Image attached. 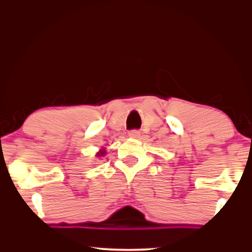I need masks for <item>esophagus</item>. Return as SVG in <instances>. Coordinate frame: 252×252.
Wrapping results in <instances>:
<instances>
[{
	"instance_id": "1",
	"label": "esophagus",
	"mask_w": 252,
	"mask_h": 252,
	"mask_svg": "<svg viewBox=\"0 0 252 252\" xmlns=\"http://www.w3.org/2000/svg\"><path fill=\"white\" fill-rule=\"evenodd\" d=\"M140 131L138 130V129H133V130H130L128 133V135L130 136V138H133V139H138L140 136Z\"/></svg>"
}]
</instances>
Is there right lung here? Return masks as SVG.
<instances>
[{
  "label": "right lung",
  "mask_w": 252,
  "mask_h": 252,
  "mask_svg": "<svg viewBox=\"0 0 252 252\" xmlns=\"http://www.w3.org/2000/svg\"><path fill=\"white\" fill-rule=\"evenodd\" d=\"M104 155H105V151H104V150H101V151L97 154V157H102V156H104Z\"/></svg>",
  "instance_id": "1"
}]
</instances>
